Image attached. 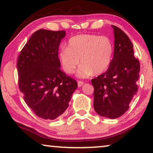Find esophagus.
Segmentation results:
<instances>
[{
  "instance_id": "obj_1",
  "label": "esophagus",
  "mask_w": 153,
  "mask_h": 153,
  "mask_svg": "<svg viewBox=\"0 0 153 153\" xmlns=\"http://www.w3.org/2000/svg\"><path fill=\"white\" fill-rule=\"evenodd\" d=\"M84 85V82L82 81H77V86H78V87H82Z\"/></svg>"
}]
</instances>
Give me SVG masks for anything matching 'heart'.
<instances>
[{
	"label": "heart",
	"mask_w": 153,
	"mask_h": 153,
	"mask_svg": "<svg viewBox=\"0 0 153 153\" xmlns=\"http://www.w3.org/2000/svg\"><path fill=\"white\" fill-rule=\"evenodd\" d=\"M113 53V44L107 36L81 34L69 39L67 47L59 52L58 59L64 71L73 74L80 59L77 76L88 77L104 73L111 63Z\"/></svg>",
	"instance_id": "b5f03b06"
}]
</instances>
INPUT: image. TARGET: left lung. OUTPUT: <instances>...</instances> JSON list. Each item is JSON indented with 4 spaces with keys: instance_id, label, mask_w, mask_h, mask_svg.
<instances>
[{
    "instance_id": "1",
    "label": "left lung",
    "mask_w": 153,
    "mask_h": 153,
    "mask_svg": "<svg viewBox=\"0 0 153 153\" xmlns=\"http://www.w3.org/2000/svg\"><path fill=\"white\" fill-rule=\"evenodd\" d=\"M114 57L108 69L91 79L94 87V107L103 117L116 119L129 109L136 95L140 64L134 57L133 44L128 35L115 25Z\"/></svg>"
}]
</instances>
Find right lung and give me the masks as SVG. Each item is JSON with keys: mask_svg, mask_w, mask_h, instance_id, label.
I'll return each instance as SVG.
<instances>
[{"mask_svg": "<svg viewBox=\"0 0 153 153\" xmlns=\"http://www.w3.org/2000/svg\"><path fill=\"white\" fill-rule=\"evenodd\" d=\"M64 30L40 29L25 45L17 61L19 87L37 117L54 120L68 107L77 82L60 69L58 48Z\"/></svg>", "mask_w": 153, "mask_h": 153, "instance_id": "add662e5", "label": "right lung"}]
</instances>
